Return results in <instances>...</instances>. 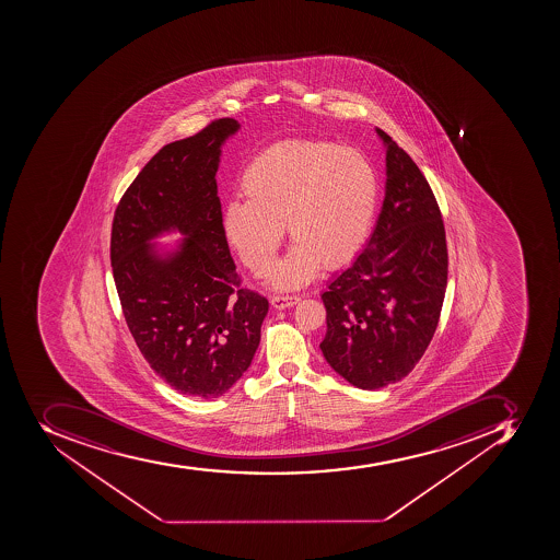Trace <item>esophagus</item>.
I'll list each match as a JSON object with an SVG mask.
<instances>
[{
	"label": "esophagus",
	"mask_w": 560,
	"mask_h": 560,
	"mask_svg": "<svg viewBox=\"0 0 560 560\" xmlns=\"http://www.w3.org/2000/svg\"><path fill=\"white\" fill-rule=\"evenodd\" d=\"M298 301H300L298 296H273L271 298V305L277 310L291 308V306L296 305Z\"/></svg>",
	"instance_id": "obj_1"
}]
</instances>
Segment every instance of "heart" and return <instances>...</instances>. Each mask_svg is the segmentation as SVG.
<instances>
[{"label":"heart","instance_id":"heart-1","mask_svg":"<svg viewBox=\"0 0 560 560\" xmlns=\"http://www.w3.org/2000/svg\"><path fill=\"white\" fill-rule=\"evenodd\" d=\"M245 202L222 214L225 242L246 268L264 275L282 243L289 254L269 282L298 289L326 269L340 268L363 248L377 213V171L360 151L335 142L289 139L277 142L246 165L240 179Z\"/></svg>","mask_w":560,"mask_h":560}]
</instances>
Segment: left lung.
Listing matches in <instances>:
<instances>
[{
    "instance_id": "obj_1",
    "label": "left lung",
    "mask_w": 560,
    "mask_h": 560,
    "mask_svg": "<svg viewBox=\"0 0 560 560\" xmlns=\"http://www.w3.org/2000/svg\"><path fill=\"white\" fill-rule=\"evenodd\" d=\"M386 191L372 236L323 292L328 331L320 350L352 386L401 381L432 341L447 285L446 231L415 160L381 128Z\"/></svg>"
}]
</instances>
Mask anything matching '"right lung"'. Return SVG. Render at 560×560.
<instances>
[{"instance_id":"add662e5","label":"right lung","mask_w":560,"mask_h":560,"mask_svg":"<svg viewBox=\"0 0 560 560\" xmlns=\"http://www.w3.org/2000/svg\"><path fill=\"white\" fill-rule=\"evenodd\" d=\"M222 118L164 145L114 213L110 266L125 320L144 360L185 396L219 398L250 366L268 300L237 289L217 190L222 145L240 130ZM178 231L171 246L159 236Z\"/></svg>"}]
</instances>
